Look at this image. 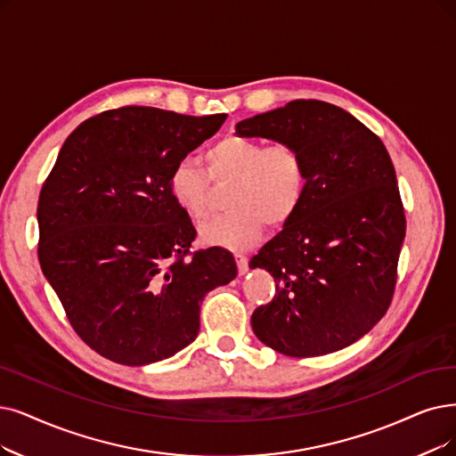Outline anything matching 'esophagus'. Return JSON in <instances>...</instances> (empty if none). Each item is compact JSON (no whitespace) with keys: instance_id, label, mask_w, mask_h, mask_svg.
Segmentation results:
<instances>
[{"instance_id":"esophagus-1","label":"esophagus","mask_w":456,"mask_h":456,"mask_svg":"<svg viewBox=\"0 0 456 456\" xmlns=\"http://www.w3.org/2000/svg\"><path fill=\"white\" fill-rule=\"evenodd\" d=\"M235 262H238V271L241 273H247V269H248V258H247V254H243V252H235Z\"/></svg>"}]
</instances>
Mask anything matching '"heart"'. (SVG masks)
Here are the masks:
<instances>
[{"mask_svg":"<svg viewBox=\"0 0 456 456\" xmlns=\"http://www.w3.org/2000/svg\"><path fill=\"white\" fill-rule=\"evenodd\" d=\"M204 159L209 180L191 160H179L168 175L174 202L196 223L209 215V181L216 187L230 185V211L200 228L204 241L243 248L260 238L264 224L281 228L299 211L308 174L297 145L226 136L213 143Z\"/></svg>","mask_w":456,"mask_h":456,"instance_id":"obj_1","label":"heart"}]
</instances>
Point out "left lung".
Wrapping results in <instances>:
<instances>
[{
    "mask_svg": "<svg viewBox=\"0 0 456 456\" xmlns=\"http://www.w3.org/2000/svg\"><path fill=\"white\" fill-rule=\"evenodd\" d=\"M235 133L297 145L308 174L299 211L250 260L277 282L275 297L252 313L254 335L289 357L346 348L387 313L406 235L384 142L314 99L243 119Z\"/></svg>",
    "mask_w": 456,
    "mask_h": 456,
    "instance_id": "left-lung-1",
    "label": "left lung"
}]
</instances>
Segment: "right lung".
<instances>
[{"instance_id": "obj_1", "label": "right lung", "mask_w": 456, "mask_h": 456, "mask_svg": "<svg viewBox=\"0 0 456 456\" xmlns=\"http://www.w3.org/2000/svg\"><path fill=\"white\" fill-rule=\"evenodd\" d=\"M226 114L123 106L80 123L39 194V262L72 330L99 355L142 367L200 331L208 291L238 275L233 256L191 252L196 230L168 175Z\"/></svg>"}]
</instances>
